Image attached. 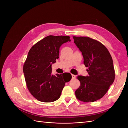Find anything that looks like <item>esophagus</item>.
<instances>
[{"instance_id": "34e87169", "label": "esophagus", "mask_w": 128, "mask_h": 128, "mask_svg": "<svg viewBox=\"0 0 128 128\" xmlns=\"http://www.w3.org/2000/svg\"><path fill=\"white\" fill-rule=\"evenodd\" d=\"M72 78L74 79V78H76V75H73V74H72Z\"/></svg>"}]
</instances>
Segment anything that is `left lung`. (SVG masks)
Masks as SVG:
<instances>
[{
  "mask_svg": "<svg viewBox=\"0 0 128 128\" xmlns=\"http://www.w3.org/2000/svg\"><path fill=\"white\" fill-rule=\"evenodd\" d=\"M73 38L82 53L88 74L87 76H77L80 86L76 90L75 95L80 101L94 102L102 98L114 82L113 59L107 48L100 42L88 37L73 36Z\"/></svg>",
  "mask_w": 128,
  "mask_h": 128,
  "instance_id": "left-lung-1",
  "label": "left lung"
}]
</instances>
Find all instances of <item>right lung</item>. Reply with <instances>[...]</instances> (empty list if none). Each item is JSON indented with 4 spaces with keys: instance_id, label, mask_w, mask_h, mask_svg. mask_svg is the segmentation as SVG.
<instances>
[{
    "instance_id": "obj_1",
    "label": "right lung",
    "mask_w": 128,
    "mask_h": 128,
    "mask_svg": "<svg viewBox=\"0 0 128 128\" xmlns=\"http://www.w3.org/2000/svg\"><path fill=\"white\" fill-rule=\"evenodd\" d=\"M67 36L45 37L30 48L24 65L25 80L30 94L40 102H51L60 98L70 73L52 74V64L59 58L60 46L70 42Z\"/></svg>"
}]
</instances>
